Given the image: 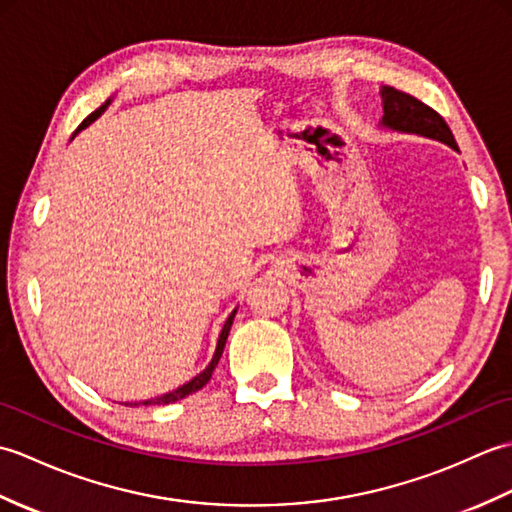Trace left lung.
<instances>
[{"instance_id":"obj_1","label":"left lung","mask_w":512,"mask_h":512,"mask_svg":"<svg viewBox=\"0 0 512 512\" xmlns=\"http://www.w3.org/2000/svg\"><path fill=\"white\" fill-rule=\"evenodd\" d=\"M383 96V125L398 129V132L420 134L427 138H436L440 143L458 149V143L451 134L449 125L444 123V118L433 110V107L424 105L416 96L400 92L396 88H383L380 92Z\"/></svg>"}]
</instances>
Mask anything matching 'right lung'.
<instances>
[{
  "label": "right lung",
  "instance_id": "obj_1",
  "mask_svg": "<svg viewBox=\"0 0 512 512\" xmlns=\"http://www.w3.org/2000/svg\"><path fill=\"white\" fill-rule=\"evenodd\" d=\"M110 105V103H105V105H101L99 110L96 112H92L88 118H85V121L79 125V129H83V127H88L96 116H101V112L105 110V107ZM79 129H76V132H79ZM235 312L237 310H233L231 314H228V319H226V323H224V328H222V334H220V339H217V350H215V354H213V361L209 363V367L204 369V372H200L198 376L195 378H191L189 383H184L182 387H178V389H173V391H169V394H162V396H158V398H151V400H143V402H134V407H138V405H171V402H176V400H182V398H187L189 394H195V391L198 389H202L206 383H209L211 380V374H213V369H215V365L220 363V358H222V352H224V345H226V339H228V332H231V325H233V319H235ZM127 405H132V402H127Z\"/></svg>",
  "mask_w": 512,
  "mask_h": 512
}]
</instances>
